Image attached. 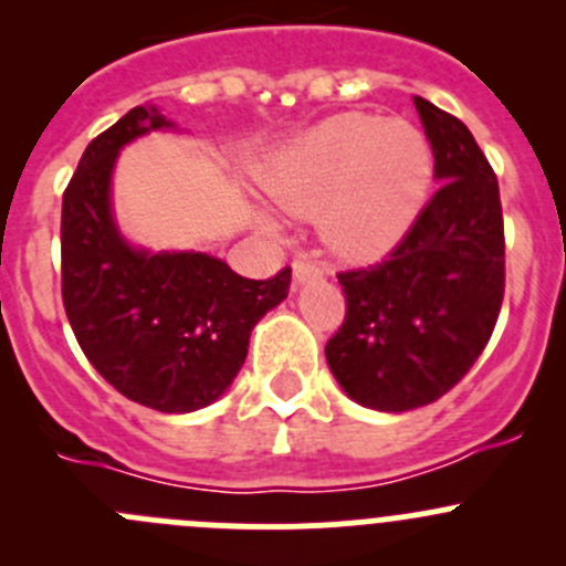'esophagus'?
I'll use <instances>...</instances> for the list:
<instances>
[{
  "label": "esophagus",
  "instance_id": "obj_1",
  "mask_svg": "<svg viewBox=\"0 0 566 566\" xmlns=\"http://www.w3.org/2000/svg\"><path fill=\"white\" fill-rule=\"evenodd\" d=\"M319 276H323V268H319L315 260H310V256H298V260L293 262V279L298 284L312 282V279H319Z\"/></svg>",
  "mask_w": 566,
  "mask_h": 566
}]
</instances>
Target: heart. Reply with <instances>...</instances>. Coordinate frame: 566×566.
Returning <instances> with one entry per match:
<instances>
[{"mask_svg":"<svg viewBox=\"0 0 566 566\" xmlns=\"http://www.w3.org/2000/svg\"><path fill=\"white\" fill-rule=\"evenodd\" d=\"M430 177L432 153L416 125L350 112L290 142L262 186L290 213H319L323 238L336 251L373 260L413 224Z\"/></svg>","mask_w":566,"mask_h":566,"instance_id":"heart-1","label":"heart"}]
</instances>
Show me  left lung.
I'll return each instance as SVG.
<instances>
[{
  "mask_svg": "<svg viewBox=\"0 0 566 566\" xmlns=\"http://www.w3.org/2000/svg\"><path fill=\"white\" fill-rule=\"evenodd\" d=\"M441 182L386 260L336 273L345 323L325 361L350 399L402 413L436 402L482 356L504 301L499 180L462 119L413 98Z\"/></svg>",
  "mask_w": 566,
  "mask_h": 566,
  "instance_id": "obj_1",
  "label": "left lung"
}]
</instances>
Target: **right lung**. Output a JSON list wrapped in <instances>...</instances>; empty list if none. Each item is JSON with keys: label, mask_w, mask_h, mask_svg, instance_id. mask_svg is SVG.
Returning <instances> with one entry per match:
<instances>
[{"label": "right lung", "mask_w": 566, "mask_h": 566, "mask_svg": "<svg viewBox=\"0 0 566 566\" xmlns=\"http://www.w3.org/2000/svg\"><path fill=\"white\" fill-rule=\"evenodd\" d=\"M169 125L156 106H136L84 150L62 193V304L106 384L161 413H191L230 389L251 328L287 298L293 271L256 282L202 251L125 243L108 202L114 161Z\"/></svg>", "instance_id": "right-lung-1"}]
</instances>
